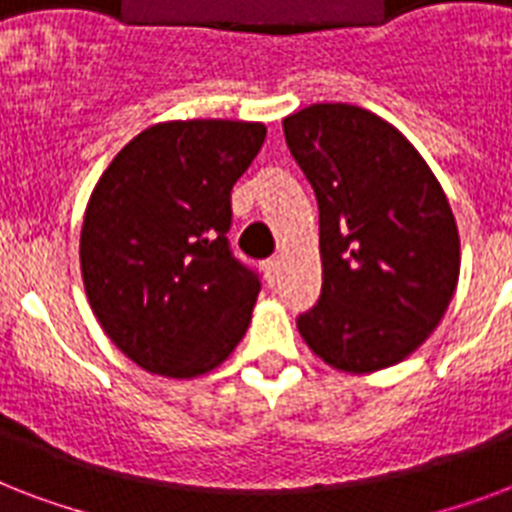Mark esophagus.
Returning a JSON list of instances; mask_svg holds the SVG:
<instances>
[{
	"label": "esophagus",
	"mask_w": 512,
	"mask_h": 512,
	"mask_svg": "<svg viewBox=\"0 0 512 512\" xmlns=\"http://www.w3.org/2000/svg\"><path fill=\"white\" fill-rule=\"evenodd\" d=\"M263 273H265V279H268V284H276V281H279V273H281L279 257H271V260H265Z\"/></svg>",
	"instance_id": "34e87169"
}]
</instances>
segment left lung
Masks as SVG:
<instances>
[{"instance_id":"8db88e82","label":"left lung","mask_w":512,"mask_h":512,"mask_svg":"<svg viewBox=\"0 0 512 512\" xmlns=\"http://www.w3.org/2000/svg\"><path fill=\"white\" fill-rule=\"evenodd\" d=\"M319 201L321 297L297 319L308 348L348 374L404 361L441 324L460 279V233L420 151L372 111L313 103L284 116Z\"/></svg>"}]
</instances>
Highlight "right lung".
Instances as JSON below:
<instances>
[{
  "label": "right lung",
  "instance_id": "1",
  "mask_svg": "<svg viewBox=\"0 0 512 512\" xmlns=\"http://www.w3.org/2000/svg\"><path fill=\"white\" fill-rule=\"evenodd\" d=\"M263 122H159L127 143L84 209L79 263L100 327L140 369L193 380L247 335L260 281L231 255V188Z\"/></svg>",
  "mask_w": 512,
  "mask_h": 512
}]
</instances>
